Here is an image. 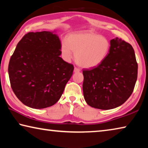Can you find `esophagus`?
I'll list each match as a JSON object with an SVG mask.
<instances>
[{
  "instance_id": "obj_1",
  "label": "esophagus",
  "mask_w": 148,
  "mask_h": 148,
  "mask_svg": "<svg viewBox=\"0 0 148 148\" xmlns=\"http://www.w3.org/2000/svg\"><path fill=\"white\" fill-rule=\"evenodd\" d=\"M74 71V72H80V69L78 68H76V67H75Z\"/></svg>"
}]
</instances>
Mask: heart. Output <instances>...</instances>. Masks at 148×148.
<instances>
[{"mask_svg": "<svg viewBox=\"0 0 148 148\" xmlns=\"http://www.w3.org/2000/svg\"><path fill=\"white\" fill-rule=\"evenodd\" d=\"M110 41L106 37L89 31H81L68 36L62 41L61 51L62 58L70 61L75 53V60L80 66L94 68L101 64L108 55Z\"/></svg>", "mask_w": 148, "mask_h": 148, "instance_id": "obj_1", "label": "heart"}]
</instances>
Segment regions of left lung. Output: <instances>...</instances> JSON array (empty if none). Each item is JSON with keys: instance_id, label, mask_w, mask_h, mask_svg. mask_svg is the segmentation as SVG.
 Segmentation results:
<instances>
[{"instance_id": "left-lung-1", "label": "left lung", "mask_w": 148, "mask_h": 148, "mask_svg": "<svg viewBox=\"0 0 148 148\" xmlns=\"http://www.w3.org/2000/svg\"><path fill=\"white\" fill-rule=\"evenodd\" d=\"M83 92L90 106L110 110L121 106L133 91L138 64L133 47L116 37L110 40L108 55L95 68L84 70Z\"/></svg>"}]
</instances>
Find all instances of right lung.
<instances>
[{
  "instance_id": "add662e5",
  "label": "right lung",
  "mask_w": 148,
  "mask_h": 148,
  "mask_svg": "<svg viewBox=\"0 0 148 148\" xmlns=\"http://www.w3.org/2000/svg\"><path fill=\"white\" fill-rule=\"evenodd\" d=\"M54 32L26 34L10 60L12 89L22 103L32 108L56 104L73 73V65L60 57L61 41Z\"/></svg>"
}]
</instances>
